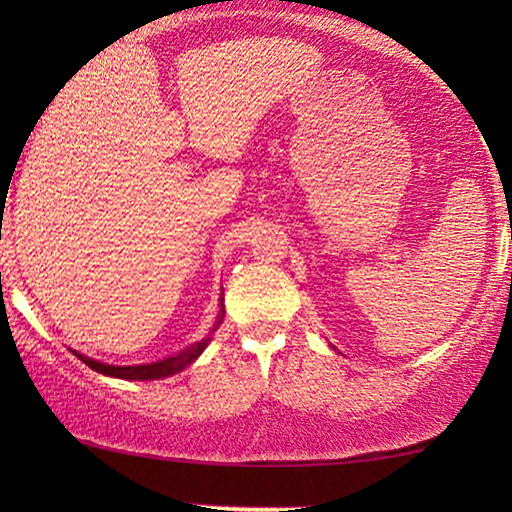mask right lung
<instances>
[{
	"mask_svg": "<svg viewBox=\"0 0 512 512\" xmlns=\"http://www.w3.org/2000/svg\"><path fill=\"white\" fill-rule=\"evenodd\" d=\"M223 314H226V307H223V298H221L219 317H216L212 331H209L207 338H202L200 342H193L191 347L181 349L179 354H172V356H167V359H160L153 363H139V366H114V363L95 361V359H90V356H83L79 352H74V354L79 356V359L86 363L88 368H93V370H97V373H102L107 377H118V380H163V377L181 373V370H184L186 366H191V363L198 359L202 352H205L209 340H212V333L221 326Z\"/></svg>",
	"mask_w": 512,
	"mask_h": 512,
	"instance_id": "1",
	"label": "right lung"
}]
</instances>
